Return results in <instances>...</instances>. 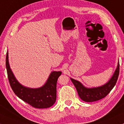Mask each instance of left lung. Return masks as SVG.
<instances>
[{
	"mask_svg": "<svg viewBox=\"0 0 124 124\" xmlns=\"http://www.w3.org/2000/svg\"><path fill=\"white\" fill-rule=\"evenodd\" d=\"M119 73V63L118 62L117 67L112 77L108 82L103 85L94 88H87L78 81L74 80L71 78L70 79L76 88L78 94L81 99L85 102H94L102 99L109 94L116 84Z\"/></svg>",
	"mask_w": 124,
	"mask_h": 124,
	"instance_id": "1",
	"label": "left lung"
}]
</instances>
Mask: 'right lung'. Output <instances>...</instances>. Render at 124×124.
Returning a JSON list of instances; mask_svg holds the SVG:
<instances>
[{"mask_svg":"<svg viewBox=\"0 0 124 124\" xmlns=\"http://www.w3.org/2000/svg\"><path fill=\"white\" fill-rule=\"evenodd\" d=\"M8 51L6 54V67L10 87L15 94L24 102L36 108H47L52 106L56 100V85L61 71H53L42 87L30 88L22 85L16 80L9 63Z\"/></svg>","mask_w":124,"mask_h":124,"instance_id":"1","label":"right lung"}]
</instances>
